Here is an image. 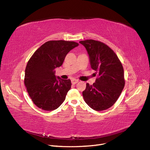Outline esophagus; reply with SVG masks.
Here are the masks:
<instances>
[{
    "instance_id": "1",
    "label": "esophagus",
    "mask_w": 150,
    "mask_h": 150,
    "mask_svg": "<svg viewBox=\"0 0 150 150\" xmlns=\"http://www.w3.org/2000/svg\"><path fill=\"white\" fill-rule=\"evenodd\" d=\"M71 82L73 84H76L77 83V82H79V80L76 79H73L71 80Z\"/></svg>"
}]
</instances>
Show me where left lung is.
<instances>
[{"label":"left lung","instance_id":"1","mask_svg":"<svg viewBox=\"0 0 150 150\" xmlns=\"http://www.w3.org/2000/svg\"><path fill=\"white\" fill-rule=\"evenodd\" d=\"M79 43L87 51L91 68L98 73L94 83H87L82 92L84 101L95 110H106L115 104L125 86L122 64L114 51L104 43L94 40Z\"/></svg>","mask_w":150,"mask_h":150}]
</instances>
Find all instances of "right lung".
<instances>
[{"label":"right lung","mask_w":150,"mask_h":150,"mask_svg":"<svg viewBox=\"0 0 150 150\" xmlns=\"http://www.w3.org/2000/svg\"><path fill=\"white\" fill-rule=\"evenodd\" d=\"M79 46L74 42L53 40L45 43L29 59L24 83L34 104L44 110L58 108L70 90V79L55 76V68L63 63L66 54Z\"/></svg>","instance_id":"obj_1"}]
</instances>
